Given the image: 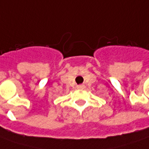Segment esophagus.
Masks as SVG:
<instances>
[{"instance_id":"34e87169","label":"esophagus","mask_w":149,"mask_h":149,"mask_svg":"<svg viewBox=\"0 0 149 149\" xmlns=\"http://www.w3.org/2000/svg\"><path fill=\"white\" fill-rule=\"evenodd\" d=\"M84 85H79V86H78V88H84Z\"/></svg>"}]
</instances>
